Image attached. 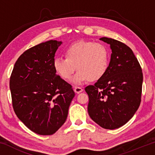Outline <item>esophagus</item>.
I'll use <instances>...</instances> for the list:
<instances>
[{"label": "esophagus", "instance_id": "34e87169", "mask_svg": "<svg viewBox=\"0 0 155 155\" xmlns=\"http://www.w3.org/2000/svg\"><path fill=\"white\" fill-rule=\"evenodd\" d=\"M74 91H75V93L79 94V93L81 92V91H83V89L82 87H77V86H76V87H74Z\"/></svg>", "mask_w": 155, "mask_h": 155}]
</instances>
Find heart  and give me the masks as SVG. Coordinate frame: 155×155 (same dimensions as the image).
Returning <instances> with one entry per match:
<instances>
[{
  "mask_svg": "<svg viewBox=\"0 0 155 155\" xmlns=\"http://www.w3.org/2000/svg\"><path fill=\"white\" fill-rule=\"evenodd\" d=\"M65 57H57L53 61L55 72L62 78L68 80L76 70L72 81L80 85L88 80L97 81L105 74L109 63V52L103 44L79 41L68 46Z\"/></svg>",
  "mask_w": 155,
  "mask_h": 155,
  "instance_id": "1",
  "label": "heart"
}]
</instances>
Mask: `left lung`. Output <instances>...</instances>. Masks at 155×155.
<instances>
[{"mask_svg":"<svg viewBox=\"0 0 155 155\" xmlns=\"http://www.w3.org/2000/svg\"><path fill=\"white\" fill-rule=\"evenodd\" d=\"M112 53L105 74L85 90L89 96L88 114L106 129L118 128L129 121L141 103L143 73L132 50L121 41L108 38Z\"/></svg>","mask_w":155,"mask_h":155,"instance_id":"left-lung-1","label":"left lung"}]
</instances>
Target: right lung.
Returning a JSON list of instances; mask_svg holds the SVG:
<instances>
[{"label":"right lung","instance_id":"obj_1","mask_svg":"<svg viewBox=\"0 0 155 155\" xmlns=\"http://www.w3.org/2000/svg\"><path fill=\"white\" fill-rule=\"evenodd\" d=\"M61 41L50 40L27 50L15 62L9 81L13 108L33 132L54 134L66 120L75 96L72 85L56 74L54 54Z\"/></svg>","mask_w":155,"mask_h":155}]
</instances>
